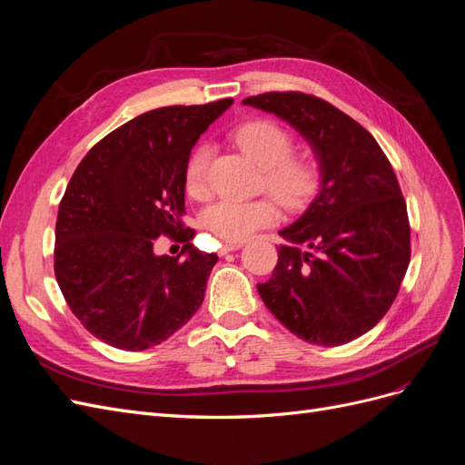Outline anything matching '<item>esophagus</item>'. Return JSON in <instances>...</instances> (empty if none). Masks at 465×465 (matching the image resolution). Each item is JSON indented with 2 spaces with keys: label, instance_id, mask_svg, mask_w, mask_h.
Returning <instances> with one entry per match:
<instances>
[{
  "label": "esophagus",
  "instance_id": "esophagus-1",
  "mask_svg": "<svg viewBox=\"0 0 465 465\" xmlns=\"http://www.w3.org/2000/svg\"><path fill=\"white\" fill-rule=\"evenodd\" d=\"M242 244H244V242H229V244H224V246H221L219 254H221V256H227L229 252H234V250H238V248H242Z\"/></svg>",
  "mask_w": 465,
  "mask_h": 465
}]
</instances>
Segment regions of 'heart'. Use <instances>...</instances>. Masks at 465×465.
Masks as SVG:
<instances>
[{
	"instance_id": "obj_1",
	"label": "heart",
	"mask_w": 465,
	"mask_h": 465,
	"mask_svg": "<svg viewBox=\"0 0 465 465\" xmlns=\"http://www.w3.org/2000/svg\"><path fill=\"white\" fill-rule=\"evenodd\" d=\"M234 142L244 154L258 163L263 171V186L285 207H301L318 188V164L308 154L291 153L292 137L272 120H252L238 125ZM211 147L200 143L192 151L184 168L186 192L195 200H205L209 184ZM279 219L273 200L252 202L221 200L203 213V224L223 242L244 241L267 224Z\"/></svg>"
}]
</instances>
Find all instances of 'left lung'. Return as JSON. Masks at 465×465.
Masks as SVG:
<instances>
[{
	"label": "left lung",
	"instance_id": "obj_1",
	"mask_svg": "<svg viewBox=\"0 0 465 465\" xmlns=\"http://www.w3.org/2000/svg\"><path fill=\"white\" fill-rule=\"evenodd\" d=\"M242 104L292 125L320 168L314 200L279 231L287 244L260 297L308 343L353 341L384 318L410 265V221L393 168L361 124L322 98L265 93Z\"/></svg>",
	"mask_w": 465,
	"mask_h": 465
}]
</instances>
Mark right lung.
Returning a JSON list of instances; mask_svg holds the SVG:
<instances>
[{
    "label": "right lung",
    "instance_id": "add662e5",
    "mask_svg": "<svg viewBox=\"0 0 465 465\" xmlns=\"http://www.w3.org/2000/svg\"><path fill=\"white\" fill-rule=\"evenodd\" d=\"M232 98L145 112L101 139L65 188L55 221L54 272L64 299L98 340L143 351L168 340L203 302L217 254L182 227L192 147ZM161 233L185 242L157 257Z\"/></svg>",
    "mask_w": 465,
    "mask_h": 465
}]
</instances>
